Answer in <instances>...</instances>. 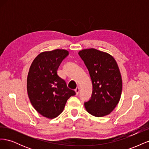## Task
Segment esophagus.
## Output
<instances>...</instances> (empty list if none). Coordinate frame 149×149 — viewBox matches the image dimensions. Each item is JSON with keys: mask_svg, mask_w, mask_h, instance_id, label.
I'll return each instance as SVG.
<instances>
[{"mask_svg": "<svg viewBox=\"0 0 149 149\" xmlns=\"http://www.w3.org/2000/svg\"><path fill=\"white\" fill-rule=\"evenodd\" d=\"M75 92H76V96H78V94H79V88H76V89H75Z\"/></svg>", "mask_w": 149, "mask_h": 149, "instance_id": "obj_1", "label": "esophagus"}]
</instances>
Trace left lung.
I'll list each match as a JSON object with an SVG mask.
<instances>
[{
	"mask_svg": "<svg viewBox=\"0 0 149 149\" xmlns=\"http://www.w3.org/2000/svg\"><path fill=\"white\" fill-rule=\"evenodd\" d=\"M78 54L93 84L91 97L84 102L86 109L98 118L110 114L120 100L123 88L118 64L109 54L94 48L83 49Z\"/></svg>",
	"mask_w": 149,
	"mask_h": 149,
	"instance_id": "obj_1",
	"label": "left lung"
}]
</instances>
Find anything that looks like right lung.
Segmentation results:
<instances>
[{
	"instance_id": "obj_1",
	"label": "right lung",
	"mask_w": 149,
	"mask_h": 149,
	"mask_svg": "<svg viewBox=\"0 0 149 149\" xmlns=\"http://www.w3.org/2000/svg\"><path fill=\"white\" fill-rule=\"evenodd\" d=\"M69 55L65 49L42 52L31 63L27 77V93L38 113L49 119L60 115L67 100L76 94L57 74L61 63Z\"/></svg>"
}]
</instances>
